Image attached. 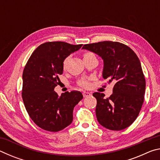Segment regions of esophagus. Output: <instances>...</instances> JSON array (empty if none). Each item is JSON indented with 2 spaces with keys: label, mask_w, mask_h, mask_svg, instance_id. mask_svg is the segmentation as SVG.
Segmentation results:
<instances>
[{
  "label": "esophagus",
  "mask_w": 160,
  "mask_h": 160,
  "mask_svg": "<svg viewBox=\"0 0 160 160\" xmlns=\"http://www.w3.org/2000/svg\"><path fill=\"white\" fill-rule=\"evenodd\" d=\"M82 94H83V97H90L92 94L90 93V92H84L82 93Z\"/></svg>",
  "instance_id": "obj_1"
}]
</instances>
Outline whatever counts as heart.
Here are the masks:
<instances>
[{"mask_svg":"<svg viewBox=\"0 0 160 160\" xmlns=\"http://www.w3.org/2000/svg\"><path fill=\"white\" fill-rule=\"evenodd\" d=\"M94 55V54L92 53L91 52H85V53H84V58H86V57H88V56H92ZM88 82H85V81H81V82H80V86H82V87H87L88 86Z\"/></svg>","mask_w":160,"mask_h":160,"instance_id":"b5f03b06","label":"heart"}]
</instances>
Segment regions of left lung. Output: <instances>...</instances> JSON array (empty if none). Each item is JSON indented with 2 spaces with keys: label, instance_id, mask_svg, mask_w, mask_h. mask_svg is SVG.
I'll list each match as a JSON object with an SVG mask.
<instances>
[{
  "label": "left lung",
  "instance_id": "1",
  "mask_svg": "<svg viewBox=\"0 0 160 160\" xmlns=\"http://www.w3.org/2000/svg\"><path fill=\"white\" fill-rule=\"evenodd\" d=\"M82 48L103 59V78L109 83L115 82L109 98L103 93H93L97 121L112 131L126 128L137 118L144 101L145 79L138 57L128 46L116 42L85 44Z\"/></svg>",
  "mask_w": 160,
  "mask_h": 160
}]
</instances>
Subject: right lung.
<instances>
[{
	"label": "right lung",
	"mask_w": 160,
	"mask_h": 160,
	"mask_svg": "<svg viewBox=\"0 0 160 160\" xmlns=\"http://www.w3.org/2000/svg\"><path fill=\"white\" fill-rule=\"evenodd\" d=\"M82 44L63 42H46L39 46L27 63L22 74V97L32 120L47 131H61L72 123L73 109L83 96L80 92H66L59 97L54 91L63 61Z\"/></svg>",
	"instance_id": "add662e5"
}]
</instances>
